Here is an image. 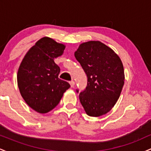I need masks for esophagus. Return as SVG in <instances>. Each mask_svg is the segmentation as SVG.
<instances>
[{
    "label": "esophagus",
    "mask_w": 151,
    "mask_h": 151,
    "mask_svg": "<svg viewBox=\"0 0 151 151\" xmlns=\"http://www.w3.org/2000/svg\"><path fill=\"white\" fill-rule=\"evenodd\" d=\"M70 85H71V87H74V85H75V83H74V81H70Z\"/></svg>",
    "instance_id": "1"
}]
</instances>
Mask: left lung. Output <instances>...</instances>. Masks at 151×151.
I'll return each instance as SVG.
<instances>
[{
	"label": "left lung",
	"mask_w": 151,
	"mask_h": 151,
	"mask_svg": "<svg viewBox=\"0 0 151 151\" xmlns=\"http://www.w3.org/2000/svg\"><path fill=\"white\" fill-rule=\"evenodd\" d=\"M74 56L87 76L86 89L79 93L81 105L90 116L104 115L116 104L124 84L120 58L100 41L81 43Z\"/></svg>",
	"instance_id": "8db88e82"
}]
</instances>
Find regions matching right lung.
Returning <instances> with one entry per match:
<instances>
[{"instance_id": "add662e5", "label": "right lung", "mask_w": 151, "mask_h": 151, "mask_svg": "<svg viewBox=\"0 0 151 151\" xmlns=\"http://www.w3.org/2000/svg\"><path fill=\"white\" fill-rule=\"evenodd\" d=\"M65 49L64 44L44 37L27 51L19 67L17 81L20 94L38 113L52 110L70 87L69 83L58 78L60 69L54 61Z\"/></svg>"}]
</instances>
